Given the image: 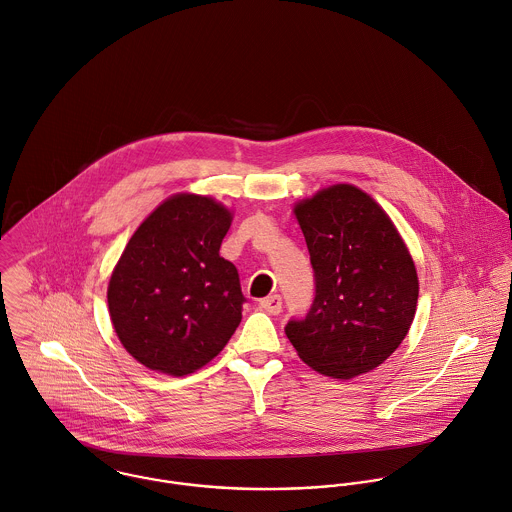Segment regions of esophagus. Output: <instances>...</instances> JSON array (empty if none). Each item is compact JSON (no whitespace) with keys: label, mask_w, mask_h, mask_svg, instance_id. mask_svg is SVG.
Returning <instances> with one entry per match:
<instances>
[{"label":"esophagus","mask_w":512,"mask_h":512,"mask_svg":"<svg viewBox=\"0 0 512 512\" xmlns=\"http://www.w3.org/2000/svg\"><path fill=\"white\" fill-rule=\"evenodd\" d=\"M259 305H261L263 310H267L269 314H279L281 308H283V303H281V297H279V295H271V297L263 299Z\"/></svg>","instance_id":"1"}]
</instances>
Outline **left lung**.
I'll return each instance as SVG.
<instances>
[{
	"label": "left lung",
	"instance_id": "obj_1",
	"mask_svg": "<svg viewBox=\"0 0 512 512\" xmlns=\"http://www.w3.org/2000/svg\"><path fill=\"white\" fill-rule=\"evenodd\" d=\"M316 277L305 320L285 328L299 358L322 376L350 380L384 364L408 334L419 281L408 245L372 196L334 184L299 200Z\"/></svg>",
	"mask_w": 512,
	"mask_h": 512
}]
</instances>
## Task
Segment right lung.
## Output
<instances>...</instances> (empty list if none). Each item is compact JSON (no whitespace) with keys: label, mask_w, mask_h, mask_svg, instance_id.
<instances>
[{"label":"right lung","mask_w":512,"mask_h":512,"mask_svg":"<svg viewBox=\"0 0 512 512\" xmlns=\"http://www.w3.org/2000/svg\"><path fill=\"white\" fill-rule=\"evenodd\" d=\"M233 211L192 192L158 205L134 231L106 289L108 314L142 366L188 376L211 362L241 322V285L219 255Z\"/></svg>","instance_id":"1"}]
</instances>
